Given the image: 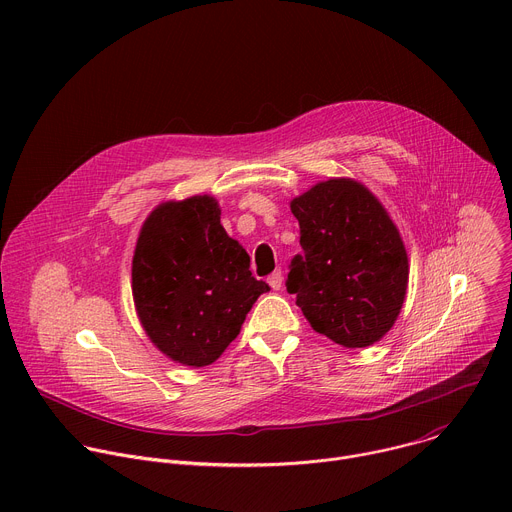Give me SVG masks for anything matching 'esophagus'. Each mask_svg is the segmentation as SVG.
Masks as SVG:
<instances>
[{"label":"esophagus","mask_w":512,"mask_h":512,"mask_svg":"<svg viewBox=\"0 0 512 512\" xmlns=\"http://www.w3.org/2000/svg\"><path fill=\"white\" fill-rule=\"evenodd\" d=\"M267 283L271 285V289H279V287L283 285V273H281V269L273 271V273L267 277Z\"/></svg>","instance_id":"1"}]
</instances>
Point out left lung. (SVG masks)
<instances>
[{
  "mask_svg": "<svg viewBox=\"0 0 512 512\" xmlns=\"http://www.w3.org/2000/svg\"><path fill=\"white\" fill-rule=\"evenodd\" d=\"M300 245L287 273L310 326L346 348L379 342L397 322L409 259L381 200L358 180L330 178L289 202Z\"/></svg>",
  "mask_w": 512,
  "mask_h": 512,
  "instance_id": "1",
  "label": "left lung"
}]
</instances>
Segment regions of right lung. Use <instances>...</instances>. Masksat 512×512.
<instances>
[{
	"label": "right lung",
	"mask_w": 512,
	"mask_h": 512,
	"mask_svg": "<svg viewBox=\"0 0 512 512\" xmlns=\"http://www.w3.org/2000/svg\"><path fill=\"white\" fill-rule=\"evenodd\" d=\"M243 245L221 225L210 194L158 204L141 225L131 291L141 328L184 367H208L239 336L263 291Z\"/></svg>",
	"instance_id": "obj_1"
}]
</instances>
